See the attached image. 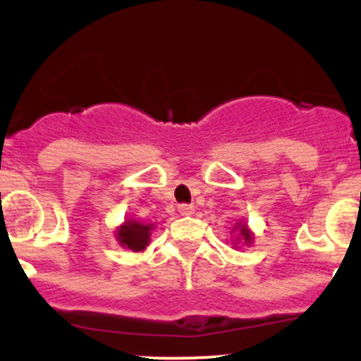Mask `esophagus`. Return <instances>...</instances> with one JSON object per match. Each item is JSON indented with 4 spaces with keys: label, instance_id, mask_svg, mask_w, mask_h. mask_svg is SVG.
Masks as SVG:
<instances>
[{
    "label": "esophagus",
    "instance_id": "esophagus-1",
    "mask_svg": "<svg viewBox=\"0 0 361 361\" xmlns=\"http://www.w3.org/2000/svg\"><path fill=\"white\" fill-rule=\"evenodd\" d=\"M178 210H180L181 215H192L195 207L193 205H188V204H181L180 207H178Z\"/></svg>",
    "mask_w": 361,
    "mask_h": 361
}]
</instances>
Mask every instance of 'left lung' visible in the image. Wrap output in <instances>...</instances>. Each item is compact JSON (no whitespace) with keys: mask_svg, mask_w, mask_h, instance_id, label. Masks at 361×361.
Listing matches in <instances>:
<instances>
[{"mask_svg":"<svg viewBox=\"0 0 361 361\" xmlns=\"http://www.w3.org/2000/svg\"><path fill=\"white\" fill-rule=\"evenodd\" d=\"M231 234H234L233 239V246L239 247V244H246V246H251L252 239H255V234L251 233V229L247 227V224L244 222H235V226L231 231Z\"/></svg>","mask_w":361,"mask_h":361,"instance_id":"8db88e82","label":"left lung"}]
</instances>
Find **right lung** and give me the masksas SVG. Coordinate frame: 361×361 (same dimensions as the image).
I'll list each match as a JSON object with an SVG mask.
<instances>
[{
    "label": "right lung",
    "mask_w": 361,
    "mask_h": 361,
    "mask_svg": "<svg viewBox=\"0 0 361 361\" xmlns=\"http://www.w3.org/2000/svg\"><path fill=\"white\" fill-rule=\"evenodd\" d=\"M152 231H154V224H144L139 222L137 219H127L115 231V239L126 250L140 252L151 243Z\"/></svg>",
    "instance_id": "1"
}]
</instances>
